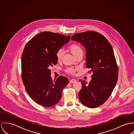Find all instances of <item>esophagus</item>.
<instances>
[{
  "label": "esophagus",
  "mask_w": 134,
  "mask_h": 134,
  "mask_svg": "<svg viewBox=\"0 0 134 134\" xmlns=\"http://www.w3.org/2000/svg\"><path fill=\"white\" fill-rule=\"evenodd\" d=\"M76 82V80L75 79H72L70 80V81H69L70 83H75Z\"/></svg>",
  "instance_id": "esophagus-1"
}]
</instances>
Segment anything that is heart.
Listing matches in <instances>:
<instances>
[{
	"label": "heart",
	"instance_id": "obj_1",
	"mask_svg": "<svg viewBox=\"0 0 134 134\" xmlns=\"http://www.w3.org/2000/svg\"><path fill=\"white\" fill-rule=\"evenodd\" d=\"M69 50L70 52L72 53V54L74 55L75 58L77 57L80 54H83V50L79 45H76V44L72 45L69 47ZM63 54H64V50L62 49H59L57 51L56 56H57V59L58 61H60L62 60ZM75 69L70 67L66 69V71L70 74H74L75 73Z\"/></svg>",
	"mask_w": 134,
	"mask_h": 134
}]
</instances>
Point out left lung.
Listing matches in <instances>:
<instances>
[{
    "label": "left lung",
    "mask_w": 134,
    "mask_h": 134,
    "mask_svg": "<svg viewBox=\"0 0 134 134\" xmlns=\"http://www.w3.org/2000/svg\"><path fill=\"white\" fill-rule=\"evenodd\" d=\"M71 40L85 47L86 67L93 73L89 83L79 81L82 85L79 99L89 108L98 107L107 100L118 81V68L112 46L103 35L91 31L76 33Z\"/></svg>",
    "instance_id": "left-lung-1"
}]
</instances>
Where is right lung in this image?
Here are the masks:
<instances>
[{"label":"right lung","instance_id":"1","mask_svg":"<svg viewBox=\"0 0 134 134\" xmlns=\"http://www.w3.org/2000/svg\"><path fill=\"white\" fill-rule=\"evenodd\" d=\"M70 39L69 35L43 32L25 46L21 56L22 80L27 93L37 104L49 107L60 101L69 80L60 76L53 81L50 69L58 62L57 51Z\"/></svg>","mask_w":134,"mask_h":134}]
</instances>
